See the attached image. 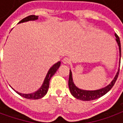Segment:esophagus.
Here are the masks:
<instances>
[{"mask_svg": "<svg viewBox=\"0 0 123 123\" xmlns=\"http://www.w3.org/2000/svg\"><path fill=\"white\" fill-rule=\"evenodd\" d=\"M62 62L64 63V64H69L70 62V59L68 58V57H65V58H64V59H62Z\"/></svg>", "mask_w": 123, "mask_h": 123, "instance_id": "obj_1", "label": "esophagus"}]
</instances>
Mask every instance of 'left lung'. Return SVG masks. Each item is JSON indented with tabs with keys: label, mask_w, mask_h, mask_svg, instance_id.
I'll list each match as a JSON object with an SVG mask.
<instances>
[{
	"label": "left lung",
	"mask_w": 123,
	"mask_h": 123,
	"mask_svg": "<svg viewBox=\"0 0 123 123\" xmlns=\"http://www.w3.org/2000/svg\"><path fill=\"white\" fill-rule=\"evenodd\" d=\"M116 37V41L117 42V44L119 45V55H120V59H121V42H120V39L119 36L117 35L116 33L115 34ZM121 63V62H120ZM120 67V65H119ZM119 73V68L118 69V71L117 72L115 76L113 78V80L111 82L108 86H107L106 87L99 90H81L80 88H77L75 84H74L73 80H72V74L71 70H70V74H69V79H68V86H69L70 91V93L74 98L76 99H80L82 101H91L94 100L96 99L101 98V96L104 95L105 93L108 92L109 91L113 88V86L115 84V83L116 82L117 79L118 78Z\"/></svg>",
	"instance_id": "obj_1"
}]
</instances>
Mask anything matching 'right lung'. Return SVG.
Segmentation results:
<instances>
[{
  "label": "right lung",
  "mask_w": 123,
  "mask_h": 123,
  "mask_svg": "<svg viewBox=\"0 0 123 123\" xmlns=\"http://www.w3.org/2000/svg\"><path fill=\"white\" fill-rule=\"evenodd\" d=\"M38 19V16H35V15H30L28 17H25V18H24L22 20H21L20 22H19L18 24L20 23H23L25 22H28V21H32V20H36ZM61 66V62L59 61L58 62H56V64H55L51 67L50 69L49 70L47 74L46 75V77L44 80V82H43V84L38 90H37L36 92L33 93H22L18 92L17 91H16L15 90H13L17 93L18 94H19L20 95H21L22 97L24 98H26V99H41L43 97H44L45 95H46V93H47V91H48L49 87V82H50V80H51V77L53 76L55 72H56V70L59 69V67Z\"/></svg>",
  "instance_id": "add662e5"
}]
</instances>
